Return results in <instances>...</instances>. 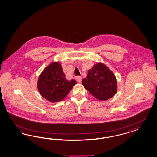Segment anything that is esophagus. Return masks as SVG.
Wrapping results in <instances>:
<instances>
[{
    "label": "esophagus",
    "instance_id": "esophagus-1",
    "mask_svg": "<svg viewBox=\"0 0 157 157\" xmlns=\"http://www.w3.org/2000/svg\"><path fill=\"white\" fill-rule=\"evenodd\" d=\"M75 79H76V81H77L78 82H81L82 79V76H76Z\"/></svg>",
    "mask_w": 157,
    "mask_h": 157
}]
</instances>
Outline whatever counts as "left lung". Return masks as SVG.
<instances>
[{"label": "left lung", "instance_id": "left-lung-1", "mask_svg": "<svg viewBox=\"0 0 157 157\" xmlns=\"http://www.w3.org/2000/svg\"><path fill=\"white\" fill-rule=\"evenodd\" d=\"M82 85L97 99L108 100L117 92L116 76L108 67L98 63L88 71L87 77L83 79Z\"/></svg>", "mask_w": 157, "mask_h": 157}]
</instances>
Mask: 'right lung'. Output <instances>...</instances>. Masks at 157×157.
<instances>
[{"label": "right lung", "mask_w": 157, "mask_h": 157, "mask_svg": "<svg viewBox=\"0 0 157 157\" xmlns=\"http://www.w3.org/2000/svg\"><path fill=\"white\" fill-rule=\"evenodd\" d=\"M76 83L74 79L66 80L60 63L52 62L39 76L37 88L44 98L57 102L64 100Z\"/></svg>", "instance_id": "add662e5"}]
</instances>
